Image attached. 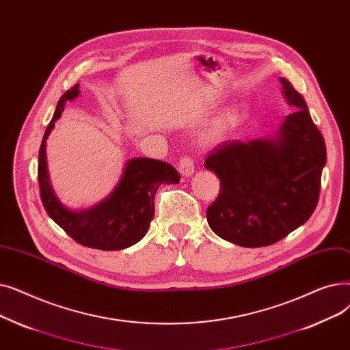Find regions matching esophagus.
Wrapping results in <instances>:
<instances>
[{
    "mask_svg": "<svg viewBox=\"0 0 350 350\" xmlns=\"http://www.w3.org/2000/svg\"><path fill=\"white\" fill-rule=\"evenodd\" d=\"M193 170H195V166H193V162H192V159L189 157H185V158H182L179 161L178 171L184 178L192 176L193 175Z\"/></svg>",
    "mask_w": 350,
    "mask_h": 350,
    "instance_id": "34e87169",
    "label": "esophagus"
}]
</instances>
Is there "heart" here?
I'll return each instance as SVG.
<instances>
[{"label": "heart", "mask_w": 350, "mask_h": 350, "mask_svg": "<svg viewBox=\"0 0 350 350\" xmlns=\"http://www.w3.org/2000/svg\"><path fill=\"white\" fill-rule=\"evenodd\" d=\"M247 113L249 109L242 103L224 107L199 131V142L202 145H216L226 141L245 122Z\"/></svg>", "instance_id": "obj_1"}]
</instances>
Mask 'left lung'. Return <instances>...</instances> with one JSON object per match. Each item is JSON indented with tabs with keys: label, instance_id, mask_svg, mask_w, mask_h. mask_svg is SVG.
Returning a JSON list of instances; mask_svg holds the SVG:
<instances>
[{
	"label": "left lung",
	"instance_id": "1",
	"mask_svg": "<svg viewBox=\"0 0 350 350\" xmlns=\"http://www.w3.org/2000/svg\"><path fill=\"white\" fill-rule=\"evenodd\" d=\"M282 95L295 112L269 137L221 146L205 161L221 180L206 209L211 229L243 247L284 239L313 213L326 165V146L304 96L279 78Z\"/></svg>",
	"mask_w": 350,
	"mask_h": 350
}]
</instances>
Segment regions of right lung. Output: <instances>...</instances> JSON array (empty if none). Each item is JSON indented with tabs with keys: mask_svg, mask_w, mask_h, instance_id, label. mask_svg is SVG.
Segmentation results:
<instances>
[{
	"mask_svg": "<svg viewBox=\"0 0 350 350\" xmlns=\"http://www.w3.org/2000/svg\"><path fill=\"white\" fill-rule=\"evenodd\" d=\"M79 92L77 84L59 98L44 134L38 155L41 201L49 218L78 243L101 251H121L138 243L146 235L155 213L154 199L158 188L162 184H178L179 174L172 165L163 161L132 158L125 162L113 189L101 201L87 209L65 206L49 180L45 146L66 103H72Z\"/></svg>",
	"mask_w": 350,
	"mask_h": 350,
	"instance_id": "obj_1",
	"label": "right lung"
}]
</instances>
